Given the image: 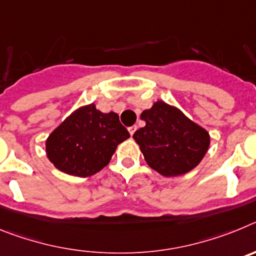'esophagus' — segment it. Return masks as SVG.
<instances>
[{"instance_id": "34e87169", "label": "esophagus", "mask_w": 256, "mask_h": 256, "mask_svg": "<svg viewBox=\"0 0 256 256\" xmlns=\"http://www.w3.org/2000/svg\"><path fill=\"white\" fill-rule=\"evenodd\" d=\"M136 130H137V126H130V128H128V130H130V136H133V134H134Z\"/></svg>"}]
</instances>
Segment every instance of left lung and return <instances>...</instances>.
I'll return each mask as SVG.
<instances>
[{
	"instance_id": "left-lung-1",
	"label": "left lung",
	"mask_w": 256,
	"mask_h": 256,
	"mask_svg": "<svg viewBox=\"0 0 256 256\" xmlns=\"http://www.w3.org/2000/svg\"><path fill=\"white\" fill-rule=\"evenodd\" d=\"M146 122L133 134L144 160L165 177L180 176L198 166L210 144L209 133L177 108L158 101L141 114Z\"/></svg>"
}]
</instances>
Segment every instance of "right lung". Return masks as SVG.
<instances>
[{
    "label": "right lung",
    "instance_id": "right-lung-1",
    "mask_svg": "<svg viewBox=\"0 0 256 256\" xmlns=\"http://www.w3.org/2000/svg\"><path fill=\"white\" fill-rule=\"evenodd\" d=\"M130 137L115 112H101L94 104L78 108L46 141L50 162L58 170L90 177L106 166L116 146Z\"/></svg>",
    "mask_w": 256,
    "mask_h": 256
}]
</instances>
